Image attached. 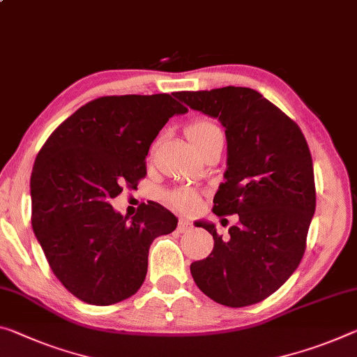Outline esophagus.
I'll list each match as a JSON object with an SVG mask.
<instances>
[{
  "label": "esophagus",
  "instance_id": "34e87169",
  "mask_svg": "<svg viewBox=\"0 0 357 357\" xmlns=\"http://www.w3.org/2000/svg\"><path fill=\"white\" fill-rule=\"evenodd\" d=\"M190 229H192V224L189 222V220L181 218L179 222H178V230L181 231V234H184V231H189Z\"/></svg>",
  "mask_w": 357,
  "mask_h": 357
}]
</instances>
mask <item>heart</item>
I'll return each mask as SVG.
<instances>
[{"label":"heart","mask_w":357,"mask_h":357,"mask_svg":"<svg viewBox=\"0 0 357 357\" xmlns=\"http://www.w3.org/2000/svg\"><path fill=\"white\" fill-rule=\"evenodd\" d=\"M185 137H188L192 146L202 154L209 144L214 143V141L219 138H222V133H220V128L216 123L205 121V119H199V121L190 122L189 126L185 127ZM165 199L169 206L181 209V211H190V209H194L197 206V203H199L200 194L194 189L181 188L168 192Z\"/></svg>","instance_id":"heart-1"}]
</instances>
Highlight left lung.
Instances as JSON below:
<instances>
[{"label": "left lung", "instance_id": "obj_1", "mask_svg": "<svg viewBox=\"0 0 357 357\" xmlns=\"http://www.w3.org/2000/svg\"><path fill=\"white\" fill-rule=\"evenodd\" d=\"M195 111L225 127L227 172L214 195L216 216L238 214L227 238H214L206 259L190 264L199 289L225 307L262 302L296 271L316 208L313 160L301 127L256 90L222 87L178 92Z\"/></svg>", "mask_w": 357, "mask_h": 357}]
</instances>
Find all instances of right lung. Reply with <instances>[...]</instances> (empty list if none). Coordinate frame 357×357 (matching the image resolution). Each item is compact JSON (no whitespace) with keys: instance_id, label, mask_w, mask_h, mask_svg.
<instances>
[{"instance_id":"1","label":"right lung","mask_w":357,"mask_h":357,"mask_svg":"<svg viewBox=\"0 0 357 357\" xmlns=\"http://www.w3.org/2000/svg\"><path fill=\"white\" fill-rule=\"evenodd\" d=\"M183 106L168 93L89 101L61 122L33 165L31 225L54 275L79 301L106 307L138 292L149 248L178 219L155 202L132 220L111 200L146 176L151 143Z\"/></svg>"}]
</instances>
